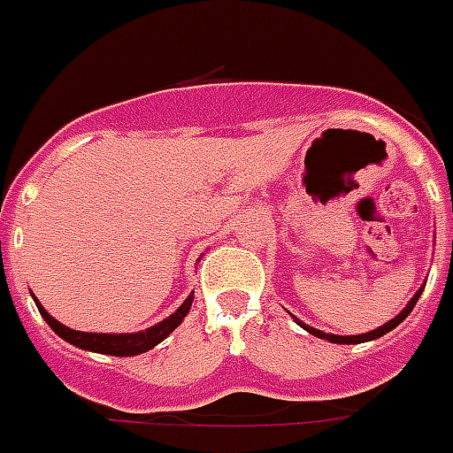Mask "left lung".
<instances>
[{"mask_svg":"<svg viewBox=\"0 0 453 453\" xmlns=\"http://www.w3.org/2000/svg\"><path fill=\"white\" fill-rule=\"evenodd\" d=\"M420 291H423V288H420ZM420 291H418V294L413 296L411 301H408L406 308H403V311H401L399 315H396V318L389 319V322H387V325H382V327H380V329H372V332H368V334H358V336H336V334H325V332H319V329L305 327V325H303V327L308 329L311 334L319 336V339H327V342H332V343H360V342H370V339H377V336L387 334V332H392V329L396 327V325H401V322H403V319H406L408 315H411V311H413V305L418 303V298H420Z\"/></svg>","mask_w":453,"mask_h":453,"instance_id":"1","label":"left lung"}]
</instances>
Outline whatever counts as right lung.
Segmentation results:
<instances>
[{"label": "right lung", "instance_id": "obj_1", "mask_svg": "<svg viewBox=\"0 0 453 453\" xmlns=\"http://www.w3.org/2000/svg\"><path fill=\"white\" fill-rule=\"evenodd\" d=\"M190 303H193V296H188V298L183 301L181 308H179L174 315H169L165 322H159V325L145 329V332H135V334H85V332H76V329L64 327L61 322H57V319L35 301L40 315L47 319V325H50L61 339H66V342L78 346V349H85V351L110 353V356H138V353L150 351V349L157 346L159 342H165L166 336L172 334V332L181 325V319L188 315Z\"/></svg>", "mask_w": 453, "mask_h": 453}]
</instances>
